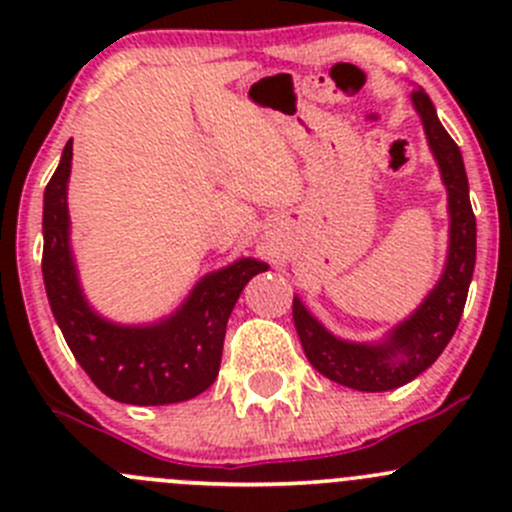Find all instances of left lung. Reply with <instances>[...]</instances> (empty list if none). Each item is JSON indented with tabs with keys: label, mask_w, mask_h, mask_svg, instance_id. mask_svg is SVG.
Masks as SVG:
<instances>
[{
	"label": "left lung",
	"mask_w": 512,
	"mask_h": 512,
	"mask_svg": "<svg viewBox=\"0 0 512 512\" xmlns=\"http://www.w3.org/2000/svg\"><path fill=\"white\" fill-rule=\"evenodd\" d=\"M423 123L428 148L436 158L448 193V255L436 287L416 312L396 324L379 342H347L312 317L302 299L294 297L292 317L309 364L337 384L356 391H391L409 384L441 356L456 334L466 307L468 287L476 267V215L468 198V178L461 148L438 121L436 106L423 89L411 94Z\"/></svg>",
	"instance_id": "left-lung-1"
}]
</instances>
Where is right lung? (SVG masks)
Returning a JSON list of instances; mask_svg holds the SVG:
<instances>
[{
	"instance_id": "1",
	"label": "right lung",
	"mask_w": 512,
	"mask_h": 512,
	"mask_svg": "<svg viewBox=\"0 0 512 512\" xmlns=\"http://www.w3.org/2000/svg\"><path fill=\"white\" fill-rule=\"evenodd\" d=\"M74 143H66L59 168L44 190L46 297L66 344L81 369L113 401L163 406L210 389L220 371L227 319L247 282L270 267L252 257L205 275L185 302L153 324H118L101 317L86 299L71 250L69 190Z\"/></svg>"
}]
</instances>
